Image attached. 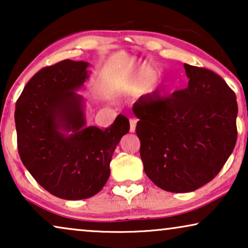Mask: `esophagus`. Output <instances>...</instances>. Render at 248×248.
<instances>
[{
  "mask_svg": "<svg viewBox=\"0 0 248 248\" xmlns=\"http://www.w3.org/2000/svg\"><path fill=\"white\" fill-rule=\"evenodd\" d=\"M135 127H137V121L134 118H131L130 120V132L131 133H134Z\"/></svg>",
  "mask_w": 248,
  "mask_h": 248,
  "instance_id": "1",
  "label": "esophagus"
}]
</instances>
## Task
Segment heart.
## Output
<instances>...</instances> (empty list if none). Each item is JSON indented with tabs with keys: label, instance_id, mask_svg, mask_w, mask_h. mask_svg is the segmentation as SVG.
Wrapping results in <instances>:
<instances>
[{
	"label": "heart",
	"instance_id": "obj_1",
	"mask_svg": "<svg viewBox=\"0 0 248 248\" xmlns=\"http://www.w3.org/2000/svg\"><path fill=\"white\" fill-rule=\"evenodd\" d=\"M148 83V77H140L134 79L133 81H131L130 87L131 88H142L144 87L145 84Z\"/></svg>",
	"mask_w": 248,
	"mask_h": 248
}]
</instances>
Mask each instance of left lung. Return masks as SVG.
<instances>
[{
  "instance_id": "obj_1",
  "label": "left lung",
  "mask_w": 248,
  "mask_h": 248,
  "mask_svg": "<svg viewBox=\"0 0 248 248\" xmlns=\"http://www.w3.org/2000/svg\"><path fill=\"white\" fill-rule=\"evenodd\" d=\"M188 84L169 97L148 94L133 106L145 174L158 187L187 193L211 182L232 155L235 93L212 71L184 64Z\"/></svg>"
}]
</instances>
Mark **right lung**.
<instances>
[{"mask_svg":"<svg viewBox=\"0 0 248 248\" xmlns=\"http://www.w3.org/2000/svg\"><path fill=\"white\" fill-rule=\"evenodd\" d=\"M89 63L64 60L44 67L26 84L16 105L18 150L37 183L64 200H83L109 178L116 145L130 131L118 115L109 127L87 126L84 98Z\"/></svg>","mask_w":248,"mask_h":248,"instance_id":"obj_1","label":"right lung"}]
</instances>
